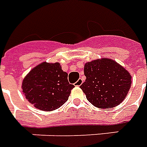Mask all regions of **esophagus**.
<instances>
[{"mask_svg": "<svg viewBox=\"0 0 147 147\" xmlns=\"http://www.w3.org/2000/svg\"><path fill=\"white\" fill-rule=\"evenodd\" d=\"M82 83H83V80L82 78H79L77 82H75V85L76 86H80V85H82Z\"/></svg>", "mask_w": 147, "mask_h": 147, "instance_id": "1", "label": "esophagus"}]
</instances>
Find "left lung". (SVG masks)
<instances>
[{"instance_id":"1","label":"left lung","mask_w":147,"mask_h":147,"mask_svg":"<svg viewBox=\"0 0 147 147\" xmlns=\"http://www.w3.org/2000/svg\"><path fill=\"white\" fill-rule=\"evenodd\" d=\"M84 74L86 79L80 88L88 101L99 109H111L119 105L131 85L128 72L109 59L87 62Z\"/></svg>"}]
</instances>
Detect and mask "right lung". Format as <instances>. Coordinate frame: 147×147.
Returning <instances> with one entry per match:
<instances>
[{"label": "right lung", "mask_w": 147, "mask_h": 147, "mask_svg": "<svg viewBox=\"0 0 147 147\" xmlns=\"http://www.w3.org/2000/svg\"><path fill=\"white\" fill-rule=\"evenodd\" d=\"M68 74L59 62H42L30 71L23 81L26 99L36 109L53 111L67 101L74 85L68 82Z\"/></svg>", "instance_id": "obj_1"}]
</instances>
